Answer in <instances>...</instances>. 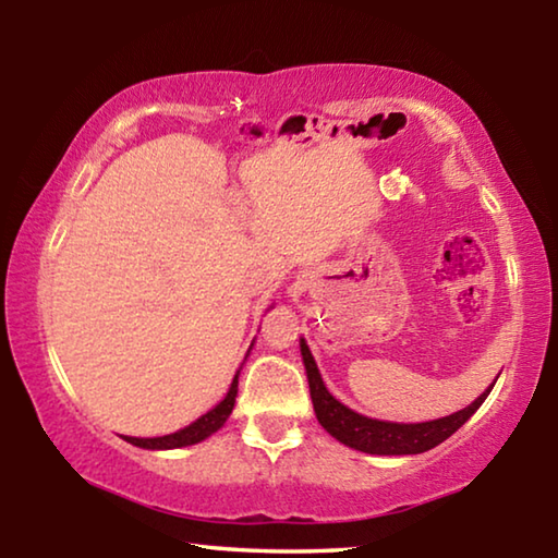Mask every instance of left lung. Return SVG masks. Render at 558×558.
Listing matches in <instances>:
<instances>
[{
  "label": "left lung",
  "instance_id": "1",
  "mask_svg": "<svg viewBox=\"0 0 558 558\" xmlns=\"http://www.w3.org/2000/svg\"><path fill=\"white\" fill-rule=\"evenodd\" d=\"M300 352L302 362H305L310 396H313L315 415L329 436L337 438L344 446L369 452V456H418L430 448L440 446L442 440L450 438L462 423H465L472 413H475L487 393L493 391L495 384H489V389L477 396L468 409L458 413H450L446 418L426 421V423H391V421H376L369 415H362L352 409H347L344 403H339L332 393L327 391V386L319 376V369L315 364V356L310 352L305 339H300ZM497 381V379H495Z\"/></svg>",
  "mask_w": 558,
  "mask_h": 558
}]
</instances>
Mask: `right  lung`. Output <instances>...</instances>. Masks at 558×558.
I'll use <instances>...</instances> for the list:
<instances>
[{"label":"right lung","instance_id":"add662e5","mask_svg":"<svg viewBox=\"0 0 558 558\" xmlns=\"http://www.w3.org/2000/svg\"><path fill=\"white\" fill-rule=\"evenodd\" d=\"M235 393H239V372H235L229 393L223 396L221 403H216L209 413H204L202 418H196L192 426H186L177 433H169V436H159V438H130L125 436L128 442L137 448H147V450H172V448H186L194 446V442H202L204 438H209L211 433L219 430L226 418H229L235 403Z\"/></svg>","mask_w":558,"mask_h":558}]
</instances>
